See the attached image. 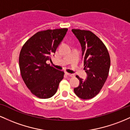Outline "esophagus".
Returning <instances> with one entry per match:
<instances>
[{
    "label": "esophagus",
    "mask_w": 130,
    "mask_h": 130,
    "mask_svg": "<svg viewBox=\"0 0 130 130\" xmlns=\"http://www.w3.org/2000/svg\"><path fill=\"white\" fill-rule=\"evenodd\" d=\"M66 75H68V76H69V77H74V74H69V73H66Z\"/></svg>",
    "instance_id": "esophagus-1"
}]
</instances>
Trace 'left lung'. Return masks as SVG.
I'll use <instances>...</instances> for the list:
<instances>
[{"label":"left lung","mask_w":130,"mask_h":130,"mask_svg":"<svg viewBox=\"0 0 130 130\" xmlns=\"http://www.w3.org/2000/svg\"><path fill=\"white\" fill-rule=\"evenodd\" d=\"M72 31L80 43L84 69L87 74L85 80L77 75L80 85L74 91L80 98L89 100L100 92L107 80L110 66V56L104 43L92 32L76 29Z\"/></svg>","instance_id":"8db88e82"}]
</instances>
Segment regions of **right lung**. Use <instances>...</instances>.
Masks as SVG:
<instances>
[{"instance_id":"right-lung-1","label":"right lung","mask_w":130,"mask_h":130,"mask_svg":"<svg viewBox=\"0 0 130 130\" xmlns=\"http://www.w3.org/2000/svg\"><path fill=\"white\" fill-rule=\"evenodd\" d=\"M67 28L42 30L29 39L19 56L23 81L34 95L40 99L52 97L57 91L64 72L46 63L64 37Z\"/></svg>"}]
</instances>
